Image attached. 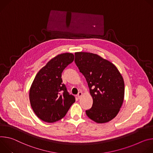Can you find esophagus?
<instances>
[{
    "label": "esophagus",
    "mask_w": 153,
    "mask_h": 153,
    "mask_svg": "<svg viewBox=\"0 0 153 153\" xmlns=\"http://www.w3.org/2000/svg\"><path fill=\"white\" fill-rule=\"evenodd\" d=\"M82 95V92H78V95H77L78 99H80V98H81Z\"/></svg>",
    "instance_id": "34e87169"
}]
</instances>
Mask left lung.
I'll return each instance as SVG.
<instances>
[{"label":"left lung","mask_w":153,"mask_h":153,"mask_svg":"<svg viewBox=\"0 0 153 153\" xmlns=\"http://www.w3.org/2000/svg\"><path fill=\"white\" fill-rule=\"evenodd\" d=\"M75 62L86 78L93 99L86 115L98 123L112 120L122 106L125 96L123 78L116 66L100 56L89 52H75Z\"/></svg>","instance_id":"8db88e82"}]
</instances>
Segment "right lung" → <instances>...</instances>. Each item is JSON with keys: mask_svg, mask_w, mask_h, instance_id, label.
Returning <instances> with one entry per match:
<instances>
[{"mask_svg": "<svg viewBox=\"0 0 153 153\" xmlns=\"http://www.w3.org/2000/svg\"><path fill=\"white\" fill-rule=\"evenodd\" d=\"M74 60L71 53L58 55L38 72L31 84L29 92L31 106L45 122L62 119L75 103L74 96L67 92L61 78L64 69Z\"/></svg>", "mask_w": 153, "mask_h": 153, "instance_id": "1", "label": "right lung"}]
</instances>
